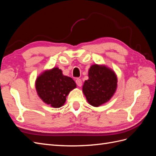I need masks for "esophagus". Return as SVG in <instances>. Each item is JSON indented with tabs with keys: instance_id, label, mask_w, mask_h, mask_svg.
<instances>
[{
	"instance_id": "1",
	"label": "esophagus",
	"mask_w": 156,
	"mask_h": 156,
	"mask_svg": "<svg viewBox=\"0 0 156 156\" xmlns=\"http://www.w3.org/2000/svg\"><path fill=\"white\" fill-rule=\"evenodd\" d=\"M76 81V83L79 87L82 86V81H81V79H77L76 81Z\"/></svg>"
}]
</instances>
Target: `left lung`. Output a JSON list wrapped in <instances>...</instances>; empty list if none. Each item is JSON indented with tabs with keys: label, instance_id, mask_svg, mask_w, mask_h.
<instances>
[{
	"label": "left lung",
	"instance_id": "1",
	"mask_svg": "<svg viewBox=\"0 0 156 156\" xmlns=\"http://www.w3.org/2000/svg\"><path fill=\"white\" fill-rule=\"evenodd\" d=\"M88 77L83 87V92L88 102L94 107H99L107 102L117 87L115 73L105 66L94 64L89 69Z\"/></svg>",
	"mask_w": 156,
	"mask_h": 156
}]
</instances>
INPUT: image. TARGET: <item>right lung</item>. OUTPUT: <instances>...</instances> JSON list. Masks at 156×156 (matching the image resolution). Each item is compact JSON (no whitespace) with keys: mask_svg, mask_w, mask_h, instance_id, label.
Masks as SVG:
<instances>
[{"mask_svg":"<svg viewBox=\"0 0 156 156\" xmlns=\"http://www.w3.org/2000/svg\"><path fill=\"white\" fill-rule=\"evenodd\" d=\"M37 95L42 101L55 108L62 107L71 90L76 88L73 80L62 74L58 68L45 71L36 81Z\"/></svg>","mask_w":156,"mask_h":156,"instance_id":"obj_1","label":"right lung"}]
</instances>
